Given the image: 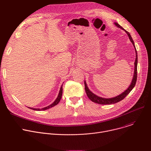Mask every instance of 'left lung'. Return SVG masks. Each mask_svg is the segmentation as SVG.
I'll list each match as a JSON object with an SVG mask.
<instances>
[{
	"instance_id": "8db88e82",
	"label": "left lung",
	"mask_w": 151,
	"mask_h": 151,
	"mask_svg": "<svg viewBox=\"0 0 151 151\" xmlns=\"http://www.w3.org/2000/svg\"><path fill=\"white\" fill-rule=\"evenodd\" d=\"M115 25L121 28L122 30H124L125 32V33L127 34L129 39H130V41L132 42V44L134 47L135 49V52H136V60H135V62H134V75H133V78L132 81V83L130 84V85L129 86V87L125 90L122 93H121V94L112 97V98H109V99H106V98H103L99 96H97V95L94 94L93 93H92L90 89L88 88V87H87V83H86L85 81H84V84H85V92L87 93V95L88 96V97L93 102L100 104H114L116 103H118L119 101H120L121 100H123L129 93H130V91L133 89V88L134 87V86L136 85V81H137V51L135 47V45L134 41L130 35V34L127 31H126L125 29H124V28H122L119 24H118L117 23H114Z\"/></svg>"
}]
</instances>
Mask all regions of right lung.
Masks as SVG:
<instances>
[{
    "label": "right lung",
    "mask_w": 151,
    "mask_h": 151,
    "mask_svg": "<svg viewBox=\"0 0 151 151\" xmlns=\"http://www.w3.org/2000/svg\"><path fill=\"white\" fill-rule=\"evenodd\" d=\"M62 93H63V84L61 85V88H60V91H59V93H58V95L57 97V99H55V100L50 105L45 107H43V108L42 109H39V108H32V107H29L30 109H33V110H35V111H45V110H47V109H48L50 108H51V107H54V106L57 105L60 101L61 99V96H62Z\"/></svg>",
    "instance_id": "right-lung-1"
}]
</instances>
